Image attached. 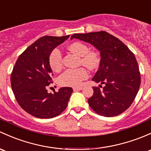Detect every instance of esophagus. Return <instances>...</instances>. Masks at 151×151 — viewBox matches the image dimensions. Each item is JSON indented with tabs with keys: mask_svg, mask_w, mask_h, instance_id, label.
<instances>
[{
	"mask_svg": "<svg viewBox=\"0 0 151 151\" xmlns=\"http://www.w3.org/2000/svg\"><path fill=\"white\" fill-rule=\"evenodd\" d=\"M83 88L82 87H75V88H73V90L74 91H78V90H82Z\"/></svg>",
	"mask_w": 151,
	"mask_h": 151,
	"instance_id": "obj_1",
	"label": "esophagus"
}]
</instances>
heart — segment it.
Returning a JSON list of instances; mask_svg holds the SVG:
<instances>
[{
	"label": "heart",
	"mask_w": 151,
	"mask_h": 151,
	"mask_svg": "<svg viewBox=\"0 0 151 151\" xmlns=\"http://www.w3.org/2000/svg\"><path fill=\"white\" fill-rule=\"evenodd\" d=\"M68 50L71 53L80 56V64L86 66L90 69H95L98 67L101 58L98 53L94 50H89L87 45L80 42L71 43ZM48 62L52 70L58 71L62 68L63 55L58 48H54L48 57ZM88 71L85 67L78 69H69L64 71L58 77V83L62 86L77 87L80 86L82 81L88 78Z\"/></svg>",
	"instance_id": "heart-1"
}]
</instances>
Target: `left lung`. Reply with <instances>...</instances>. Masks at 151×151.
<instances>
[{
    "mask_svg": "<svg viewBox=\"0 0 151 151\" xmlns=\"http://www.w3.org/2000/svg\"><path fill=\"white\" fill-rule=\"evenodd\" d=\"M94 45L101 53L98 70L92 80L104 84L93 87V96L88 100L91 109L106 117L118 116L131 106L140 85V73L134 53L120 40L105 31L74 34Z\"/></svg>",
    "mask_w": 151,
    "mask_h": 151,
    "instance_id": "8db88e82",
    "label": "left lung"
}]
</instances>
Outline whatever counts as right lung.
<instances>
[{
  "label": "right lung",
  "instance_id": "1",
  "mask_svg": "<svg viewBox=\"0 0 151 151\" xmlns=\"http://www.w3.org/2000/svg\"><path fill=\"white\" fill-rule=\"evenodd\" d=\"M44 36L29 45L19 56L11 74L14 96L22 109L40 119L57 116L66 109L73 90L65 87L47 93L53 71L48 62L50 52L68 39Z\"/></svg>",
  "mask_w": 151,
  "mask_h": 151
}]
</instances>
